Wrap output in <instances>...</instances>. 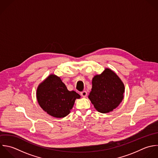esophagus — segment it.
<instances>
[{
  "label": "esophagus",
  "instance_id": "34e87169",
  "mask_svg": "<svg viewBox=\"0 0 158 158\" xmlns=\"http://www.w3.org/2000/svg\"><path fill=\"white\" fill-rule=\"evenodd\" d=\"M81 95L82 97H85L87 96V92L85 90H84V91H82V92H81Z\"/></svg>",
  "mask_w": 158,
  "mask_h": 158
}]
</instances>
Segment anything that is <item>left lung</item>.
<instances>
[{
	"instance_id": "8db88e82",
	"label": "left lung",
	"mask_w": 158,
	"mask_h": 158,
	"mask_svg": "<svg viewBox=\"0 0 158 158\" xmlns=\"http://www.w3.org/2000/svg\"><path fill=\"white\" fill-rule=\"evenodd\" d=\"M124 85L119 77L110 69L92 79V88L89 98L95 108L102 113L112 111L122 102Z\"/></svg>"
}]
</instances>
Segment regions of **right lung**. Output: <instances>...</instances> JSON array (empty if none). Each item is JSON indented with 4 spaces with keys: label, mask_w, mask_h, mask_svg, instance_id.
I'll return each instance as SVG.
<instances>
[{
    "label": "right lung",
    "mask_w": 158,
    "mask_h": 158,
    "mask_svg": "<svg viewBox=\"0 0 158 158\" xmlns=\"http://www.w3.org/2000/svg\"><path fill=\"white\" fill-rule=\"evenodd\" d=\"M81 96L69 91L61 79L50 75L37 89V99L40 107L52 116L61 118L70 113L76 98Z\"/></svg>",
    "instance_id": "obj_1"
}]
</instances>
